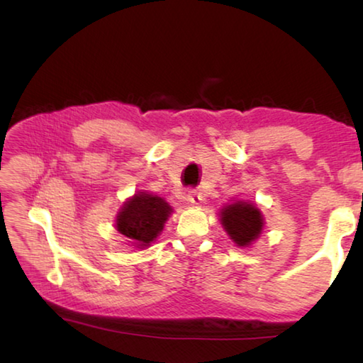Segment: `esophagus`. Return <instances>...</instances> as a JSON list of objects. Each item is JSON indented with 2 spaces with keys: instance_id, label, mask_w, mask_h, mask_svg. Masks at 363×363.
<instances>
[{
  "instance_id": "34e87169",
  "label": "esophagus",
  "mask_w": 363,
  "mask_h": 363,
  "mask_svg": "<svg viewBox=\"0 0 363 363\" xmlns=\"http://www.w3.org/2000/svg\"><path fill=\"white\" fill-rule=\"evenodd\" d=\"M201 199H203V196H201V192H199V189H190V190H189L187 200L190 201V203H194V205L200 203Z\"/></svg>"
}]
</instances>
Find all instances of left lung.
<instances>
[{
  "instance_id": "1",
  "label": "left lung",
  "mask_w": 363,
  "mask_h": 363,
  "mask_svg": "<svg viewBox=\"0 0 363 363\" xmlns=\"http://www.w3.org/2000/svg\"><path fill=\"white\" fill-rule=\"evenodd\" d=\"M220 223L238 247H247L256 240L264 225L259 210L245 201H237L225 206L220 211Z\"/></svg>"
}]
</instances>
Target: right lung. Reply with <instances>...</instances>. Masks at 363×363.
I'll return each instance as SVG.
<instances>
[{
  "instance_id": "obj_1",
  "label": "right lung",
  "mask_w": 363,
  "mask_h": 363,
  "mask_svg": "<svg viewBox=\"0 0 363 363\" xmlns=\"http://www.w3.org/2000/svg\"><path fill=\"white\" fill-rule=\"evenodd\" d=\"M171 206L157 195L139 192L123 205L116 216V230L139 247H147L163 230Z\"/></svg>"
}]
</instances>
